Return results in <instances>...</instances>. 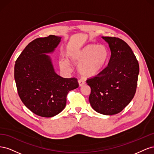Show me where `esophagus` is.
I'll list each match as a JSON object with an SVG mask.
<instances>
[{
  "label": "esophagus",
  "instance_id": "obj_1",
  "mask_svg": "<svg viewBox=\"0 0 154 154\" xmlns=\"http://www.w3.org/2000/svg\"><path fill=\"white\" fill-rule=\"evenodd\" d=\"M78 83H79V86L80 87H82L83 85L85 84V82L82 81V80H79L78 81Z\"/></svg>",
  "mask_w": 154,
  "mask_h": 154
}]
</instances>
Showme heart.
Returning <instances> with one entry per match:
<instances>
[{"label": "heart", "instance_id": "heart-1", "mask_svg": "<svg viewBox=\"0 0 154 154\" xmlns=\"http://www.w3.org/2000/svg\"><path fill=\"white\" fill-rule=\"evenodd\" d=\"M109 57V50L105 45L95 44H88L67 54L69 62L74 65L78 64V73L87 78L97 75L104 68ZM60 66L65 70L69 69L66 61L60 62Z\"/></svg>", "mask_w": 154, "mask_h": 154}]
</instances>
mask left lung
<instances>
[{
  "label": "left lung",
  "instance_id": "obj_1",
  "mask_svg": "<svg viewBox=\"0 0 154 154\" xmlns=\"http://www.w3.org/2000/svg\"><path fill=\"white\" fill-rule=\"evenodd\" d=\"M109 44L111 56L108 66L87 80L91 92L89 102L97 112L114 115L122 111L136 91L139 66L132 49L123 40L102 36Z\"/></svg>",
  "mask_w": 154,
  "mask_h": 154
}]
</instances>
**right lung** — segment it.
<instances>
[{"label":"right lung","instance_id":"add662e5","mask_svg":"<svg viewBox=\"0 0 154 154\" xmlns=\"http://www.w3.org/2000/svg\"><path fill=\"white\" fill-rule=\"evenodd\" d=\"M61 38L49 35L34 40L15 62L14 76L18 96L27 109L41 117H53L61 112L68 92L79 86L76 78L58 75L47 54L54 52Z\"/></svg>","mask_w":154,"mask_h":154}]
</instances>
